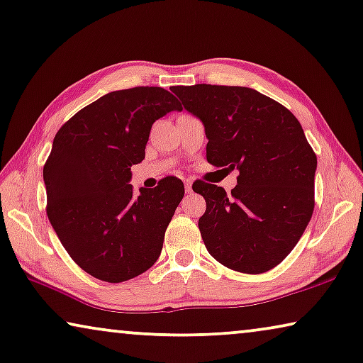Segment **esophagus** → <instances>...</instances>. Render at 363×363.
<instances>
[{"label":"esophagus","mask_w":363,"mask_h":363,"mask_svg":"<svg viewBox=\"0 0 363 363\" xmlns=\"http://www.w3.org/2000/svg\"><path fill=\"white\" fill-rule=\"evenodd\" d=\"M184 187H186V192H192V181L191 179H186L184 181Z\"/></svg>","instance_id":"esophagus-1"}]
</instances>
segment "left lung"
<instances>
[{"label": "left lung", "instance_id": "1", "mask_svg": "<svg viewBox=\"0 0 363 363\" xmlns=\"http://www.w3.org/2000/svg\"><path fill=\"white\" fill-rule=\"evenodd\" d=\"M184 109L200 118L207 161L238 169L231 194L194 182L207 210L199 230L225 267L262 274L289 256L315 208L316 155L296 117L277 101L242 86H172Z\"/></svg>", "mask_w": 363, "mask_h": 363}]
</instances>
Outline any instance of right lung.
<instances>
[{
	"mask_svg": "<svg viewBox=\"0 0 363 363\" xmlns=\"http://www.w3.org/2000/svg\"><path fill=\"white\" fill-rule=\"evenodd\" d=\"M182 111L163 88H132L99 97L53 138L43 166L47 215L78 266L104 282H125L158 261L184 184L164 177L155 189L130 184L145 158L151 125Z\"/></svg>",
	"mask_w": 363,
	"mask_h": 363,
	"instance_id": "1",
	"label": "right lung"
}]
</instances>
